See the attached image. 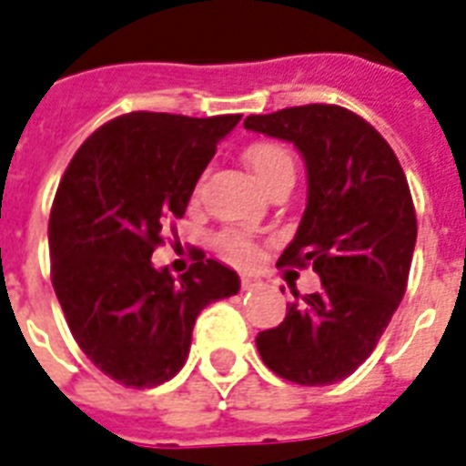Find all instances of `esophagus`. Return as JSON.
<instances>
[{"mask_svg": "<svg viewBox=\"0 0 466 466\" xmlns=\"http://www.w3.org/2000/svg\"><path fill=\"white\" fill-rule=\"evenodd\" d=\"M256 287H260L258 275L244 272V275H241V289H256Z\"/></svg>", "mask_w": 466, "mask_h": 466, "instance_id": "34e87169", "label": "esophagus"}]
</instances>
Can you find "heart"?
<instances>
[{"label": "heart", "mask_w": 466, "mask_h": 466, "mask_svg": "<svg viewBox=\"0 0 466 466\" xmlns=\"http://www.w3.org/2000/svg\"><path fill=\"white\" fill-rule=\"evenodd\" d=\"M244 160L260 187L270 191L279 181H294V157L282 143L256 141L246 147ZM220 253L227 260L246 266L256 258V246L241 232H225L218 239Z\"/></svg>", "instance_id": "b5f03b06"}]
</instances>
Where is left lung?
Masks as SVG:
<instances>
[{"instance_id": "obj_1", "label": "left lung", "mask_w": 466, "mask_h": 466, "mask_svg": "<svg viewBox=\"0 0 466 466\" xmlns=\"http://www.w3.org/2000/svg\"><path fill=\"white\" fill-rule=\"evenodd\" d=\"M244 127L294 143L306 165V210L278 266H313L320 292L258 332L263 364L299 385H332L376 350L402 301L417 213L400 160L366 119L338 105L251 115Z\"/></svg>"}]
</instances>
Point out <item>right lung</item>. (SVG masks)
<instances>
[{"label":"right lung","mask_w":466,"mask_h":466,"mask_svg":"<svg viewBox=\"0 0 466 466\" xmlns=\"http://www.w3.org/2000/svg\"><path fill=\"white\" fill-rule=\"evenodd\" d=\"M241 115L131 112L86 138L49 213L52 285L83 354L116 383L155 388L181 370L198 313L239 275L198 258L179 279L150 256Z\"/></svg>","instance_id":"obj_1"}]
</instances>
